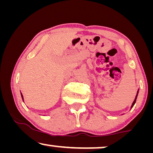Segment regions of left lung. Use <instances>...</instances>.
<instances>
[{
    "label": "left lung",
    "instance_id": "8db88e82",
    "mask_svg": "<svg viewBox=\"0 0 153 153\" xmlns=\"http://www.w3.org/2000/svg\"><path fill=\"white\" fill-rule=\"evenodd\" d=\"M137 94H138V91H137V94H136V97H135V100H134V101H133V103H132L131 108H133V106L134 105V104H135V101H136V99H137Z\"/></svg>",
    "mask_w": 153,
    "mask_h": 153
}]
</instances>
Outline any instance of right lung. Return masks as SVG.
<instances>
[{"label": "right lung", "mask_w": 153, "mask_h": 153, "mask_svg": "<svg viewBox=\"0 0 153 153\" xmlns=\"http://www.w3.org/2000/svg\"><path fill=\"white\" fill-rule=\"evenodd\" d=\"M21 96H22V100H23V101H24V99H23V95H22V94L21 93Z\"/></svg>", "instance_id": "1"}]
</instances>
